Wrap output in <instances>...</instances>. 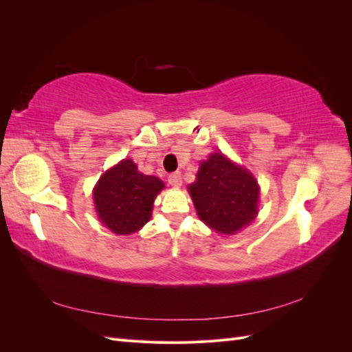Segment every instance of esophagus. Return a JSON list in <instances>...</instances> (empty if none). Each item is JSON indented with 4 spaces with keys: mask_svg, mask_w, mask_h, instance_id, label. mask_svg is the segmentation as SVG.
Listing matches in <instances>:
<instances>
[{
    "mask_svg": "<svg viewBox=\"0 0 352 352\" xmlns=\"http://www.w3.org/2000/svg\"><path fill=\"white\" fill-rule=\"evenodd\" d=\"M167 180H168V184L172 185V186L179 188L180 185H182V175H180L179 172L170 173V175H168V177H167Z\"/></svg>",
    "mask_w": 352,
    "mask_h": 352,
    "instance_id": "obj_1",
    "label": "esophagus"
}]
</instances>
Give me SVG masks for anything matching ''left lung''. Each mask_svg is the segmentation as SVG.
Returning <instances> with one entry per match:
<instances>
[{
  "label": "left lung",
  "instance_id": "1",
  "mask_svg": "<svg viewBox=\"0 0 352 352\" xmlns=\"http://www.w3.org/2000/svg\"><path fill=\"white\" fill-rule=\"evenodd\" d=\"M188 189L199 219L226 235L250 225L258 212L257 180L221 153L202 162L197 180Z\"/></svg>",
  "mask_w": 352,
  "mask_h": 352
}]
</instances>
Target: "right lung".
I'll list each match as a JSON object with an SVG mask.
<instances>
[{
	"label": "right lung",
	"instance_id": "obj_1",
	"mask_svg": "<svg viewBox=\"0 0 352 352\" xmlns=\"http://www.w3.org/2000/svg\"><path fill=\"white\" fill-rule=\"evenodd\" d=\"M164 184L138 172L132 160L107 170L94 189L100 220L117 235H129L150 220L153 202Z\"/></svg>",
	"mask_w": 352,
	"mask_h": 352
}]
</instances>
